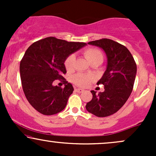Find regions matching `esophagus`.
Wrapping results in <instances>:
<instances>
[{
	"instance_id": "esophagus-1",
	"label": "esophagus",
	"mask_w": 156,
	"mask_h": 156,
	"mask_svg": "<svg viewBox=\"0 0 156 156\" xmlns=\"http://www.w3.org/2000/svg\"><path fill=\"white\" fill-rule=\"evenodd\" d=\"M75 91H76V92H78V93H81V92H83V89H80V88H76V89H75Z\"/></svg>"
}]
</instances>
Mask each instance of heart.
I'll return each instance as SVG.
<instances>
[{"label":"heart","instance_id":"obj_1","mask_svg":"<svg viewBox=\"0 0 156 156\" xmlns=\"http://www.w3.org/2000/svg\"><path fill=\"white\" fill-rule=\"evenodd\" d=\"M83 55L90 63L97 60H101L103 62V54L99 49L90 48L83 51ZM75 61V55L71 54L68 55L64 60V64L67 72H70L73 69V64ZM92 76L90 75L83 74V73H77L71 78V80L73 83L79 87H87L92 81Z\"/></svg>","mask_w":156,"mask_h":156}]
</instances>
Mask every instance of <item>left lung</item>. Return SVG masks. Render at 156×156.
<instances>
[{"instance_id":"1","label":"left lung","mask_w":156,"mask_h":156,"mask_svg":"<svg viewBox=\"0 0 156 156\" xmlns=\"http://www.w3.org/2000/svg\"><path fill=\"white\" fill-rule=\"evenodd\" d=\"M101 48L108 58L107 69L98 85L104 86V92L97 94L91 91L92 101L86 108L98 117L115 114L126 103L133 91L136 75V64L125 46L109 39H101L88 42Z\"/></svg>"}]
</instances>
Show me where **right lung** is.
Wrapping results in <instances>:
<instances>
[{"mask_svg":"<svg viewBox=\"0 0 156 156\" xmlns=\"http://www.w3.org/2000/svg\"><path fill=\"white\" fill-rule=\"evenodd\" d=\"M86 44L51 37L34 42L26 50L20 64L21 83L26 99L40 114L53 115L66 107L74 89L63 77L67 73L64 60ZM55 80L64 82L65 88L54 87Z\"/></svg>","mask_w":156,"mask_h":156,"instance_id":"obj_1","label":"right lung"}]
</instances>
